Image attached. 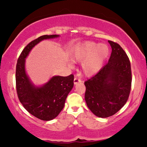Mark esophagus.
Here are the masks:
<instances>
[{
  "label": "esophagus",
  "mask_w": 147,
  "mask_h": 147,
  "mask_svg": "<svg viewBox=\"0 0 147 147\" xmlns=\"http://www.w3.org/2000/svg\"><path fill=\"white\" fill-rule=\"evenodd\" d=\"M80 82H81V80L78 78H77V77L74 78V83L75 84V85H76L77 83H78Z\"/></svg>",
  "instance_id": "esophagus-1"
}]
</instances>
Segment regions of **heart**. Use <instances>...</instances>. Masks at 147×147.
I'll list each match as a JSON object with an SVG mask.
<instances>
[{"label":"heart","instance_id":"b5f03b06","mask_svg":"<svg viewBox=\"0 0 147 147\" xmlns=\"http://www.w3.org/2000/svg\"><path fill=\"white\" fill-rule=\"evenodd\" d=\"M109 54V47L105 43L97 44L94 42H84L74 50L72 59L82 62V70L86 76H92L100 70Z\"/></svg>","mask_w":147,"mask_h":147}]
</instances>
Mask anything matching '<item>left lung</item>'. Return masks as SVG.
<instances>
[{
  "label": "left lung",
  "instance_id": "left-lung-1",
  "mask_svg": "<svg viewBox=\"0 0 147 147\" xmlns=\"http://www.w3.org/2000/svg\"><path fill=\"white\" fill-rule=\"evenodd\" d=\"M112 52L108 63L85 82V101L96 116L113 115L127 101L131 88L129 59L123 48L109 40Z\"/></svg>",
  "mask_w": 147,
  "mask_h": 147
}]
</instances>
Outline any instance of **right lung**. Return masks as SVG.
Masks as SVG:
<instances>
[{
	"instance_id": "obj_1",
	"label": "right lung",
	"mask_w": 147,
	"mask_h": 147,
	"mask_svg": "<svg viewBox=\"0 0 147 147\" xmlns=\"http://www.w3.org/2000/svg\"><path fill=\"white\" fill-rule=\"evenodd\" d=\"M57 36L43 35L28 43L21 52L16 69V87L19 100L29 113L43 121L53 119L62 110L67 96L74 85V75L54 76L45 85L35 87L26 74L25 58L33 47L42 40Z\"/></svg>"
}]
</instances>
